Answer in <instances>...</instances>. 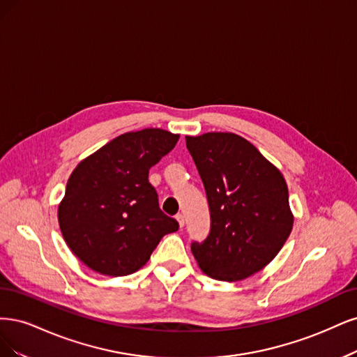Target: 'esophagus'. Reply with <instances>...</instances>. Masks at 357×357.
Returning a JSON list of instances; mask_svg holds the SVG:
<instances>
[{"label":"esophagus","instance_id":"1","mask_svg":"<svg viewBox=\"0 0 357 357\" xmlns=\"http://www.w3.org/2000/svg\"><path fill=\"white\" fill-rule=\"evenodd\" d=\"M176 221H178L179 227L182 228L183 225H185V216H183L182 213H178V215H176Z\"/></svg>","mask_w":357,"mask_h":357}]
</instances>
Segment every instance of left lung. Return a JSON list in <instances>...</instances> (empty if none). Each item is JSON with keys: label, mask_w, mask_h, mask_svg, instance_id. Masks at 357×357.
I'll return each instance as SVG.
<instances>
[{"label": "left lung", "mask_w": 357, "mask_h": 357, "mask_svg": "<svg viewBox=\"0 0 357 357\" xmlns=\"http://www.w3.org/2000/svg\"><path fill=\"white\" fill-rule=\"evenodd\" d=\"M203 181L211 233L191 252L209 278L238 282L261 271L289 237L294 213L282 172L245 137L229 132L185 136Z\"/></svg>", "instance_id": "8db88e82"}]
</instances>
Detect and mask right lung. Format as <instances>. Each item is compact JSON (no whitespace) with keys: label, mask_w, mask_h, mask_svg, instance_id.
<instances>
[{"label":"right lung","mask_w":357,"mask_h":357,"mask_svg":"<svg viewBox=\"0 0 357 357\" xmlns=\"http://www.w3.org/2000/svg\"><path fill=\"white\" fill-rule=\"evenodd\" d=\"M179 135L144 129L117 136L82 160L68 179L57 221L73 254L99 274L128 275L144 267L178 222L158 208L148 172Z\"/></svg>","instance_id":"right-lung-1"}]
</instances>
